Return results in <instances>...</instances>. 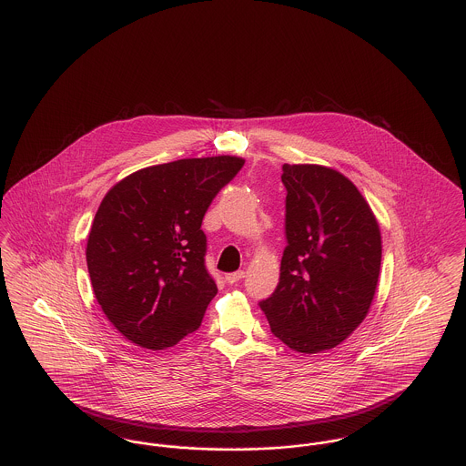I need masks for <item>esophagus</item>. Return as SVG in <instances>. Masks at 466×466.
Returning a JSON list of instances; mask_svg holds the SVG:
<instances>
[{
  "label": "esophagus",
  "mask_w": 466,
  "mask_h": 466,
  "mask_svg": "<svg viewBox=\"0 0 466 466\" xmlns=\"http://www.w3.org/2000/svg\"><path fill=\"white\" fill-rule=\"evenodd\" d=\"M241 279H245V271H234V273H228V275L225 277V280H227L228 284H238Z\"/></svg>",
  "instance_id": "esophagus-1"
}]
</instances>
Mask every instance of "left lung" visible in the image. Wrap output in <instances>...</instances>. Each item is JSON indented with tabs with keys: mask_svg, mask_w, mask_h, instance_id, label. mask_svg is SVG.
Listing matches in <instances>:
<instances>
[{
	"mask_svg": "<svg viewBox=\"0 0 466 466\" xmlns=\"http://www.w3.org/2000/svg\"><path fill=\"white\" fill-rule=\"evenodd\" d=\"M287 247L280 282L258 305L287 348L314 355L365 319L380 277L381 232L359 187L321 165H284Z\"/></svg>",
	"mask_w": 466,
	"mask_h": 466,
	"instance_id": "obj_1",
	"label": "left lung"
}]
</instances>
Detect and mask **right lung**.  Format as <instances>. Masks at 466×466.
I'll list each match as a JSON object with an SVG mask.
<instances>
[{"instance_id": "obj_1", "label": "right lung", "mask_w": 466, "mask_h": 466, "mask_svg": "<svg viewBox=\"0 0 466 466\" xmlns=\"http://www.w3.org/2000/svg\"><path fill=\"white\" fill-rule=\"evenodd\" d=\"M243 165L236 156L177 159L127 176L103 198L86 266L107 321L133 344L159 351L198 329L218 292L202 219Z\"/></svg>"}]
</instances>
